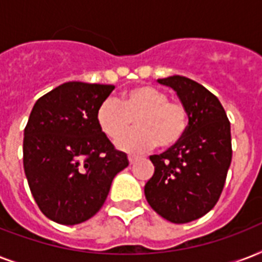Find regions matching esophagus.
Returning a JSON list of instances; mask_svg holds the SVG:
<instances>
[{"label":"esophagus","mask_w":262,"mask_h":262,"mask_svg":"<svg viewBox=\"0 0 262 262\" xmlns=\"http://www.w3.org/2000/svg\"><path fill=\"white\" fill-rule=\"evenodd\" d=\"M127 159H129V163L133 164V163H136V162H137V160L140 159V156H137V155H129V156H127Z\"/></svg>","instance_id":"1"}]
</instances>
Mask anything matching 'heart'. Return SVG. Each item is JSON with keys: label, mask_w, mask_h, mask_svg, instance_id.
I'll return each instance as SVG.
<instances>
[{"label": "heart", "mask_w": 262, "mask_h": 262, "mask_svg": "<svg viewBox=\"0 0 262 262\" xmlns=\"http://www.w3.org/2000/svg\"><path fill=\"white\" fill-rule=\"evenodd\" d=\"M133 119L138 129L124 135ZM187 121L186 107L152 85L130 88L118 100L106 99L96 110V123L103 135L111 140L119 137L117 147L127 152L149 149L155 144L163 149L172 147L186 133Z\"/></svg>", "instance_id": "1"}]
</instances>
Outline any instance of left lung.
<instances>
[{
    "instance_id": "obj_1",
    "label": "left lung",
    "mask_w": 262,
    "mask_h": 262,
    "mask_svg": "<svg viewBox=\"0 0 262 262\" xmlns=\"http://www.w3.org/2000/svg\"><path fill=\"white\" fill-rule=\"evenodd\" d=\"M177 91L189 125L178 143L149 159L155 172L144 187L152 209L172 223H189L215 207L232 158L231 127L222 103L183 76L159 79Z\"/></svg>"
}]
</instances>
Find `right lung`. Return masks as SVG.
<instances>
[{
  "instance_id": "add662e5",
  "label": "right lung",
  "mask_w": 262,
  "mask_h": 262,
  "mask_svg": "<svg viewBox=\"0 0 262 262\" xmlns=\"http://www.w3.org/2000/svg\"><path fill=\"white\" fill-rule=\"evenodd\" d=\"M110 84L65 83L39 98L24 129L23 164L30 190L55 223H83L103 207L113 179L129 166L96 123Z\"/></svg>"
}]
</instances>
